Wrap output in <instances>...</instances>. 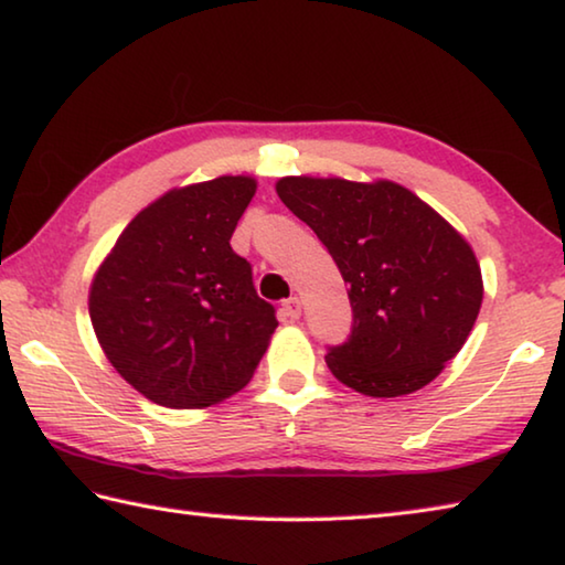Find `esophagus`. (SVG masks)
<instances>
[{
    "label": "esophagus",
    "instance_id": "34e87169",
    "mask_svg": "<svg viewBox=\"0 0 565 565\" xmlns=\"http://www.w3.org/2000/svg\"><path fill=\"white\" fill-rule=\"evenodd\" d=\"M281 311H284L286 319H299L301 317V301L297 297L286 299L281 305Z\"/></svg>",
    "mask_w": 565,
    "mask_h": 565
}]
</instances>
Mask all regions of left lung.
<instances>
[{"label": "left lung", "instance_id": "left-lung-1", "mask_svg": "<svg viewBox=\"0 0 565 565\" xmlns=\"http://www.w3.org/2000/svg\"><path fill=\"white\" fill-rule=\"evenodd\" d=\"M276 192L317 233L350 286V337L324 355L337 381L373 398L431 383L482 307V271L469 243L388 180L284 177Z\"/></svg>", "mask_w": 565, "mask_h": 565}]
</instances>
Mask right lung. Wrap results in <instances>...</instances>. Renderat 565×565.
<instances>
[{
  "label": "right lung",
  "instance_id": "1",
  "mask_svg": "<svg viewBox=\"0 0 565 565\" xmlns=\"http://www.w3.org/2000/svg\"><path fill=\"white\" fill-rule=\"evenodd\" d=\"M254 177L170 190L126 225L94 276V332L126 383L167 408L238 393L279 322L231 248Z\"/></svg>",
  "mask_w": 565,
  "mask_h": 565
}]
</instances>
